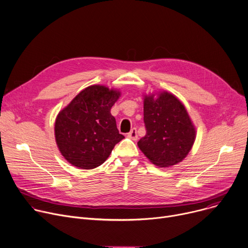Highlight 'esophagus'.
Returning a JSON list of instances; mask_svg holds the SVG:
<instances>
[{"label": "esophagus", "instance_id": "34e87169", "mask_svg": "<svg viewBox=\"0 0 248 248\" xmlns=\"http://www.w3.org/2000/svg\"><path fill=\"white\" fill-rule=\"evenodd\" d=\"M127 137L129 139H131L132 140H138L139 137H138V132H137V128H132L128 133H127Z\"/></svg>", "mask_w": 248, "mask_h": 248}]
</instances>
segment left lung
Returning a JSON list of instances; mask_svg holds the SVG:
<instances>
[{"label":"left lung","mask_w":248,"mask_h":248,"mask_svg":"<svg viewBox=\"0 0 248 248\" xmlns=\"http://www.w3.org/2000/svg\"><path fill=\"white\" fill-rule=\"evenodd\" d=\"M146 134L138 145L151 163L171 167L184 160L196 140V128L185 106L163 91L143 96Z\"/></svg>","instance_id":"obj_1"}]
</instances>
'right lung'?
<instances>
[{
  "label": "right lung",
  "mask_w": 248,
  "mask_h": 248,
  "mask_svg": "<svg viewBox=\"0 0 248 248\" xmlns=\"http://www.w3.org/2000/svg\"><path fill=\"white\" fill-rule=\"evenodd\" d=\"M120 96L119 90L92 85L59 111L54 125L55 140L70 164L80 169H94L124 139L110 114Z\"/></svg>",
  "instance_id": "1"
}]
</instances>
